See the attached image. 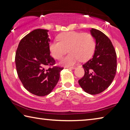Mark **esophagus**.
<instances>
[{"label":"esophagus","mask_w":130,"mask_h":130,"mask_svg":"<svg viewBox=\"0 0 130 130\" xmlns=\"http://www.w3.org/2000/svg\"><path fill=\"white\" fill-rule=\"evenodd\" d=\"M68 69H74L76 68V67H67Z\"/></svg>","instance_id":"esophagus-1"}]
</instances>
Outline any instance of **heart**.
Masks as SVG:
<instances>
[{
    "label": "heart",
    "instance_id": "1",
    "mask_svg": "<svg viewBox=\"0 0 130 130\" xmlns=\"http://www.w3.org/2000/svg\"><path fill=\"white\" fill-rule=\"evenodd\" d=\"M59 42L53 41L49 46L52 56L60 60L67 52L70 53L61 61L64 66L74 64L78 61H85L93 55L95 49V41L93 36L89 33L77 31L63 32L58 36Z\"/></svg>",
    "mask_w": 130,
    "mask_h": 130
}]
</instances>
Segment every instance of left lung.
Here are the masks:
<instances>
[{"mask_svg": "<svg viewBox=\"0 0 130 130\" xmlns=\"http://www.w3.org/2000/svg\"><path fill=\"white\" fill-rule=\"evenodd\" d=\"M91 33L96 40L92 58L83 65L84 77L79 85L87 93L97 94L105 91L113 80L117 69V57L111 41L106 35L95 28Z\"/></svg>", "mask_w": 130, "mask_h": 130, "instance_id": "obj_1", "label": "left lung"}]
</instances>
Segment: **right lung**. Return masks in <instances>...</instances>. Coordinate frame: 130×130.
Wrapping results in <instances>:
<instances>
[{
	"instance_id": "1",
	"label": "right lung",
	"mask_w": 130,
	"mask_h": 130,
	"mask_svg": "<svg viewBox=\"0 0 130 130\" xmlns=\"http://www.w3.org/2000/svg\"><path fill=\"white\" fill-rule=\"evenodd\" d=\"M49 30L36 29L21 39L15 54L17 72L25 89L38 96L49 94L60 79L63 68L53 66L50 56Z\"/></svg>"
}]
</instances>
